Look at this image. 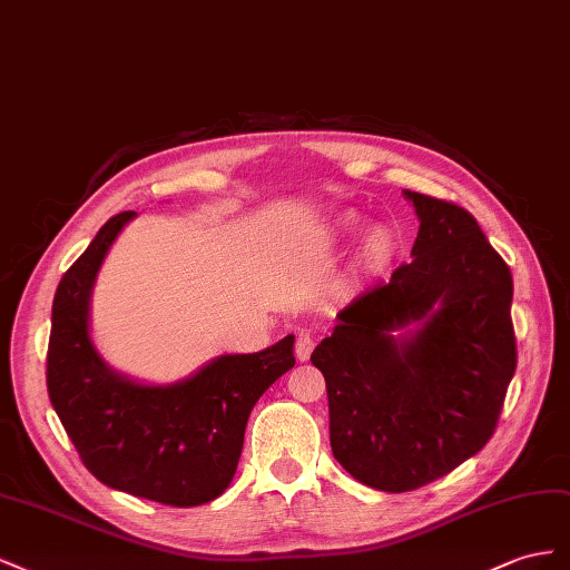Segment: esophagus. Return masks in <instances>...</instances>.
<instances>
[{
	"instance_id": "34e87169",
	"label": "esophagus",
	"mask_w": 570,
	"mask_h": 570,
	"mask_svg": "<svg viewBox=\"0 0 570 570\" xmlns=\"http://www.w3.org/2000/svg\"><path fill=\"white\" fill-rule=\"evenodd\" d=\"M313 348H315V336H313V332H311V330H301V332L296 334V357H298V361L305 363L307 357H311Z\"/></svg>"
}]
</instances>
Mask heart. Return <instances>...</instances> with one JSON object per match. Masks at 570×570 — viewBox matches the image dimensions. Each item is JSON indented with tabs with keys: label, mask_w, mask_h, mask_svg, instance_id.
Instances as JSON below:
<instances>
[{
	"label": "heart",
	"mask_w": 570,
	"mask_h": 570,
	"mask_svg": "<svg viewBox=\"0 0 570 570\" xmlns=\"http://www.w3.org/2000/svg\"><path fill=\"white\" fill-rule=\"evenodd\" d=\"M353 217H344L341 219V229H351L353 226ZM394 250H396V240H394V234L389 226H370V229L365 232L363 240H361V248H357V257H361V263L365 267H382L386 265L389 259L394 257Z\"/></svg>",
	"instance_id": "heart-1"
}]
</instances>
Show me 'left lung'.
<instances>
[{
	"label": "left lung",
	"instance_id": "8db88e82",
	"mask_svg": "<svg viewBox=\"0 0 570 570\" xmlns=\"http://www.w3.org/2000/svg\"><path fill=\"white\" fill-rule=\"evenodd\" d=\"M413 259L336 315L311 361L334 459L357 482L411 492L490 442L515 372L511 269L463 207L403 190Z\"/></svg>",
	"mask_w": 570,
	"mask_h": 570
}]
</instances>
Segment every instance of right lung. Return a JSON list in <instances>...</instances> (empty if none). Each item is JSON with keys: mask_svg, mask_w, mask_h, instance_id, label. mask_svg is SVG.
Instances as JSON below:
<instances>
[{"mask_svg": "<svg viewBox=\"0 0 570 570\" xmlns=\"http://www.w3.org/2000/svg\"><path fill=\"white\" fill-rule=\"evenodd\" d=\"M134 217H111L61 276L47 392L80 461L102 484L167 507H200L232 484L253 405L296 363L294 334L257 353L217 355L171 384L109 367L90 334V301L111 243Z\"/></svg>", "mask_w": 570, "mask_h": 570, "instance_id": "right-lung-1", "label": "right lung"}]
</instances>
